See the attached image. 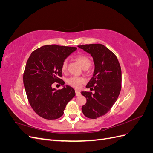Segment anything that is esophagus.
Returning a JSON list of instances; mask_svg holds the SVG:
<instances>
[{
  "label": "esophagus",
  "instance_id": "1",
  "mask_svg": "<svg viewBox=\"0 0 153 153\" xmlns=\"http://www.w3.org/2000/svg\"><path fill=\"white\" fill-rule=\"evenodd\" d=\"M75 93L76 96H79L80 95V91L79 90H75Z\"/></svg>",
  "mask_w": 153,
  "mask_h": 153
}]
</instances>
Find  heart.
Here are the masks:
<instances>
[{
	"instance_id": "1",
	"label": "heart",
	"mask_w": 153,
	"mask_h": 153,
	"mask_svg": "<svg viewBox=\"0 0 153 153\" xmlns=\"http://www.w3.org/2000/svg\"><path fill=\"white\" fill-rule=\"evenodd\" d=\"M76 61L80 64L82 67L85 69H87L90 67L91 65V61L90 59L85 55H78L76 57ZM68 68V61L66 59L63 61L62 66H61V69L63 72H66V69ZM85 82V78L83 77L80 76H71L69 78H68L66 82L67 84L69 85H71L75 88H78L80 87L81 84Z\"/></svg>"
}]
</instances>
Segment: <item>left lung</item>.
I'll list each match as a JSON object with an SVG mask.
<instances>
[{"instance_id": "left-lung-1", "label": "left lung", "mask_w": 153, "mask_h": 153, "mask_svg": "<svg viewBox=\"0 0 153 153\" xmlns=\"http://www.w3.org/2000/svg\"><path fill=\"white\" fill-rule=\"evenodd\" d=\"M91 55L94 63L93 76L86 87L92 92L82 91L87 99L82 110L85 117L96 119L105 115L117 101L121 89V68L115 55L101 44L78 46Z\"/></svg>"}]
</instances>
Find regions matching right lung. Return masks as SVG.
<instances>
[{
    "instance_id": "right-lung-1",
    "label": "right lung",
    "mask_w": 153,
    "mask_h": 153,
    "mask_svg": "<svg viewBox=\"0 0 153 153\" xmlns=\"http://www.w3.org/2000/svg\"><path fill=\"white\" fill-rule=\"evenodd\" d=\"M76 47L57 45L43 46L30 54L24 73V84L29 102L34 112L46 119L61 117L68 103L75 96L69 85L52 88L54 82L63 85L61 66Z\"/></svg>"
}]
</instances>
